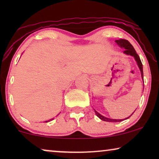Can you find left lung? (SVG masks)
<instances>
[{"label":"left lung","instance_id":"1","mask_svg":"<svg viewBox=\"0 0 159 159\" xmlns=\"http://www.w3.org/2000/svg\"><path fill=\"white\" fill-rule=\"evenodd\" d=\"M115 42H116L117 44H118V45H119V46H120L121 48H122L125 49V51H124V53L127 54V55L132 56L134 58V59H135L137 64H138V65L139 68H140V72H141V77H142V79L143 80V71L142 62H141L140 58V57H139V56L138 55V54H137L135 50H134L133 46H132V45L130 44V43L129 42V41L127 40H125V39H119V40H115ZM143 82H144V81H143ZM95 114L97 115V116H98L99 118L103 121H109V122H119V121H123V119H113L107 118V117L102 116V115L100 114L99 113L97 112L95 110ZM129 117H128V118H129Z\"/></svg>","mask_w":159,"mask_h":159}]
</instances>
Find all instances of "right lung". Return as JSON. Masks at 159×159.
Here are the masks:
<instances>
[{
	"label": "right lung",
	"mask_w": 159,
	"mask_h": 159,
	"mask_svg": "<svg viewBox=\"0 0 159 159\" xmlns=\"http://www.w3.org/2000/svg\"><path fill=\"white\" fill-rule=\"evenodd\" d=\"M49 121H50V120H48V121H45V122H48Z\"/></svg>",
	"instance_id": "right-lung-1"
}]
</instances>
